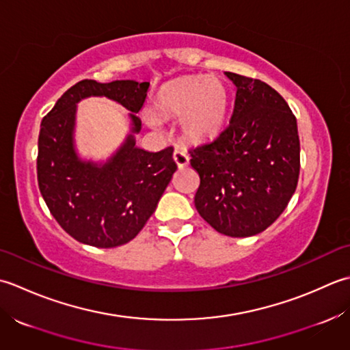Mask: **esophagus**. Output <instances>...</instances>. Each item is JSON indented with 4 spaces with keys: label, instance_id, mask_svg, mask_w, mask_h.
<instances>
[{
    "label": "esophagus",
    "instance_id": "esophagus-1",
    "mask_svg": "<svg viewBox=\"0 0 350 350\" xmlns=\"http://www.w3.org/2000/svg\"><path fill=\"white\" fill-rule=\"evenodd\" d=\"M174 160H175V163H176V166L180 167V169H183V167H185V166L189 165L190 157H189V154H187V152L183 151V149H175V152H174Z\"/></svg>",
    "mask_w": 350,
    "mask_h": 350
}]
</instances>
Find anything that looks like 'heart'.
Listing matches in <instances>:
<instances>
[{
    "instance_id": "heart-1",
    "label": "heart",
    "mask_w": 350,
    "mask_h": 350,
    "mask_svg": "<svg viewBox=\"0 0 350 350\" xmlns=\"http://www.w3.org/2000/svg\"><path fill=\"white\" fill-rule=\"evenodd\" d=\"M228 89L216 77H184L163 85L155 110L163 116H181V130L193 142L206 140L222 128L228 110Z\"/></svg>"
}]
</instances>
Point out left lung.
Listing matches in <instances>:
<instances>
[{
    "instance_id": "left-lung-1",
    "label": "left lung",
    "mask_w": 350,
    "mask_h": 350,
    "mask_svg": "<svg viewBox=\"0 0 350 350\" xmlns=\"http://www.w3.org/2000/svg\"><path fill=\"white\" fill-rule=\"evenodd\" d=\"M225 74L237 88L230 124L189 151L201 178L195 206L217 232L251 237L272 225L295 193L301 169L297 124L269 84Z\"/></svg>"
}]
</instances>
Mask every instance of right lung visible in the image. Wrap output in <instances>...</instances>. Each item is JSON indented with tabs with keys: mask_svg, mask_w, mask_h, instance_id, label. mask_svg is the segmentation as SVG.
Listing matches in <instances>:
<instances>
[{
	"mask_svg": "<svg viewBox=\"0 0 350 350\" xmlns=\"http://www.w3.org/2000/svg\"><path fill=\"white\" fill-rule=\"evenodd\" d=\"M149 83L116 80L78 81L42 119L38 183L49 211L70 237L84 245L116 247L133 240L152 216L172 180L174 148L149 152L135 146L142 130L135 116ZM89 96H105L131 111L132 131L105 163L81 161L75 151L76 104Z\"/></svg>",
	"mask_w": 350,
	"mask_h": 350,
	"instance_id": "add662e5",
	"label": "right lung"
}]
</instances>
